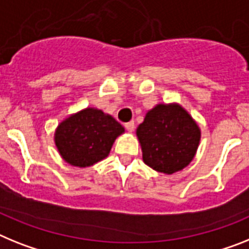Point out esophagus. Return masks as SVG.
<instances>
[{"label":"esophagus","instance_id":"1","mask_svg":"<svg viewBox=\"0 0 249 249\" xmlns=\"http://www.w3.org/2000/svg\"><path fill=\"white\" fill-rule=\"evenodd\" d=\"M124 127H126V129L128 131V132H133V129H135V122L131 121V122L124 123Z\"/></svg>","mask_w":249,"mask_h":249}]
</instances>
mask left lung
<instances>
[{"instance_id":"obj_1","label":"left lung","mask_w":249,"mask_h":249,"mask_svg":"<svg viewBox=\"0 0 249 249\" xmlns=\"http://www.w3.org/2000/svg\"><path fill=\"white\" fill-rule=\"evenodd\" d=\"M136 133L143 162L167 175L188 166L200 141V129L179 104H157Z\"/></svg>"}]
</instances>
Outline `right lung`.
Here are the masks:
<instances>
[{"label":"right lung","instance_id":"1","mask_svg":"<svg viewBox=\"0 0 249 249\" xmlns=\"http://www.w3.org/2000/svg\"><path fill=\"white\" fill-rule=\"evenodd\" d=\"M124 128L113 117L95 108L70 116L55 131V145L73 166L88 167L108 156L114 140Z\"/></svg>","mask_w":249,"mask_h":249}]
</instances>
